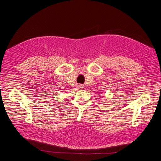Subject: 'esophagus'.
I'll return each mask as SVG.
<instances>
[{"label":"esophagus","mask_w":161,"mask_h":161,"mask_svg":"<svg viewBox=\"0 0 161 161\" xmlns=\"http://www.w3.org/2000/svg\"><path fill=\"white\" fill-rule=\"evenodd\" d=\"M78 87H79V88H83L82 87V86L81 85H79V86Z\"/></svg>","instance_id":"obj_1"}]
</instances>
